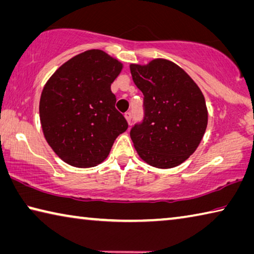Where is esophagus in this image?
I'll list each match as a JSON object with an SVG mask.
<instances>
[{"label":"esophagus","instance_id":"1","mask_svg":"<svg viewBox=\"0 0 254 254\" xmlns=\"http://www.w3.org/2000/svg\"><path fill=\"white\" fill-rule=\"evenodd\" d=\"M124 118H126V120H127V122L130 124L131 123V119H132V114L130 112H127L126 114H124Z\"/></svg>","mask_w":254,"mask_h":254}]
</instances>
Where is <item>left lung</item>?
<instances>
[{
  "instance_id": "obj_1",
  "label": "left lung",
  "mask_w": 254,
  "mask_h": 254,
  "mask_svg": "<svg viewBox=\"0 0 254 254\" xmlns=\"http://www.w3.org/2000/svg\"><path fill=\"white\" fill-rule=\"evenodd\" d=\"M130 70L144 96L143 121L130 132L136 152L150 166H179L195 151L206 132L203 94L182 67L168 60L130 64Z\"/></svg>"
}]
</instances>
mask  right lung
Masks as SVG:
<instances>
[{"label": "right lung", "mask_w": 254, "mask_h": 254, "mask_svg": "<svg viewBox=\"0 0 254 254\" xmlns=\"http://www.w3.org/2000/svg\"><path fill=\"white\" fill-rule=\"evenodd\" d=\"M122 67L104 51L89 50L62 64L47 80L39 100L40 124L47 143L63 162L97 166L127 128L111 90Z\"/></svg>", "instance_id": "obj_1"}]
</instances>
